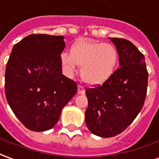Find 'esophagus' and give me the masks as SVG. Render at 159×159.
I'll list each match as a JSON object with an SVG mask.
<instances>
[{"instance_id":"34e87169","label":"esophagus","mask_w":159,"mask_h":159,"mask_svg":"<svg viewBox=\"0 0 159 159\" xmlns=\"http://www.w3.org/2000/svg\"><path fill=\"white\" fill-rule=\"evenodd\" d=\"M77 93H79V94H83V93H85L84 88L83 86H78V88H77Z\"/></svg>"}]
</instances>
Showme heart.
Returning a JSON list of instances; mask_svg holds the SVG:
<instances>
[{
    "label": "heart",
    "instance_id": "1",
    "mask_svg": "<svg viewBox=\"0 0 159 159\" xmlns=\"http://www.w3.org/2000/svg\"><path fill=\"white\" fill-rule=\"evenodd\" d=\"M70 52H63L59 56L64 72L71 76L77 66H81V78L91 86L103 84L110 79L118 63L117 48L110 43L80 38L71 45Z\"/></svg>",
    "mask_w": 159,
    "mask_h": 159
}]
</instances>
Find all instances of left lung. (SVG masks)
<instances>
[{
  "label": "left lung",
  "mask_w": 159,
  "mask_h": 159,
  "mask_svg": "<svg viewBox=\"0 0 159 159\" xmlns=\"http://www.w3.org/2000/svg\"><path fill=\"white\" fill-rule=\"evenodd\" d=\"M118 52L119 68L102 85L86 90L85 122L91 133L108 138L133 122L143 107L148 73L145 57L129 41L108 37Z\"/></svg>",
  "instance_id": "1"
}]
</instances>
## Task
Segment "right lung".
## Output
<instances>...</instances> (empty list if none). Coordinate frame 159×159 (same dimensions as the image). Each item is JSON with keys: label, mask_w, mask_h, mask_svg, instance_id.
<instances>
[{"label": "right lung", "mask_w": 159, "mask_h": 159, "mask_svg": "<svg viewBox=\"0 0 159 159\" xmlns=\"http://www.w3.org/2000/svg\"><path fill=\"white\" fill-rule=\"evenodd\" d=\"M63 36L30 35L13 46L7 64L5 93L15 116L30 130L51 129L77 91L62 74Z\"/></svg>", "instance_id": "1"}]
</instances>
